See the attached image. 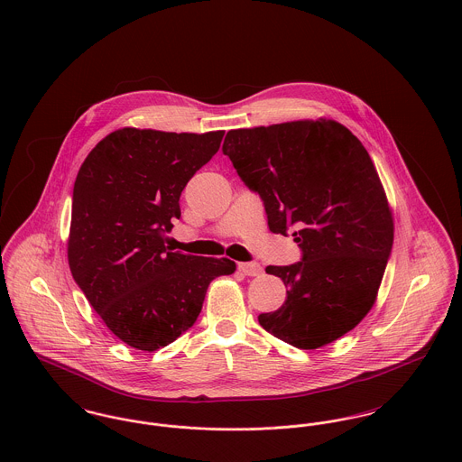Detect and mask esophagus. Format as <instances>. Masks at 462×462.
<instances>
[{
	"mask_svg": "<svg viewBox=\"0 0 462 462\" xmlns=\"http://www.w3.org/2000/svg\"><path fill=\"white\" fill-rule=\"evenodd\" d=\"M238 270L244 275H249V277H256V275H260L263 272L262 264L254 263V262H251V263H238Z\"/></svg>",
	"mask_w": 462,
	"mask_h": 462,
	"instance_id": "1",
	"label": "esophagus"
}]
</instances>
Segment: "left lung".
<instances>
[{
	"label": "left lung",
	"mask_w": 462,
	"mask_h": 462,
	"mask_svg": "<svg viewBox=\"0 0 462 462\" xmlns=\"http://www.w3.org/2000/svg\"><path fill=\"white\" fill-rule=\"evenodd\" d=\"M222 152L263 200L268 227L293 240L300 262L266 266L288 286L260 326L297 348H319L372 310L393 245V218L368 151L334 121L231 130Z\"/></svg>",
	"instance_id": "left-lung-1"
}]
</instances>
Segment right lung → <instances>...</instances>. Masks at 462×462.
I'll return each mask as SVG.
<instances>
[{
    "instance_id": "right-lung-1",
    "label": "right lung",
    "mask_w": 462,
    "mask_h": 462,
    "mask_svg": "<svg viewBox=\"0 0 462 462\" xmlns=\"http://www.w3.org/2000/svg\"><path fill=\"white\" fill-rule=\"evenodd\" d=\"M224 132L123 128L85 158L74 181L67 244L70 273L106 328L152 352L190 329L227 258L172 253L165 235L181 217L187 183L218 151Z\"/></svg>"
}]
</instances>
